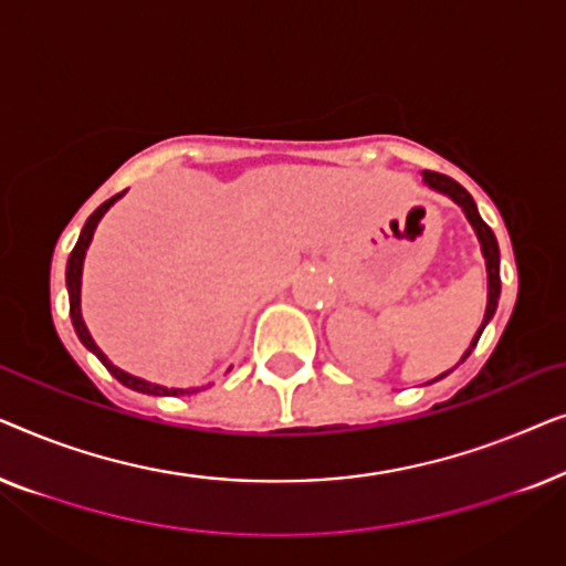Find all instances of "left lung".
<instances>
[{"label": "left lung", "mask_w": 566, "mask_h": 566, "mask_svg": "<svg viewBox=\"0 0 566 566\" xmlns=\"http://www.w3.org/2000/svg\"><path fill=\"white\" fill-rule=\"evenodd\" d=\"M424 182H428L430 188H436L438 192H446V196H451L455 203L463 208V213H467V219L471 221V227H474V231H476L479 242H482V252H484V260H486V273H490V301H486V314H484L482 327H479V332H476L474 343H471L467 355L461 358V360H467L471 350L476 347L479 337H482V329L486 327V322H490L494 316V308H497V301H500V247H497V239H494V231L482 221V216H479V211H476L474 198L469 196V190L463 188V185H459L455 180H451L448 175H440V172H424ZM448 374H451V370H448ZM448 374L438 376L436 381L446 378Z\"/></svg>", "instance_id": "8db88e82"}]
</instances>
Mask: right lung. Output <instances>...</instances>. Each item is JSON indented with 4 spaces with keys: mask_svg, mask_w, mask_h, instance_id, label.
I'll return each mask as SVG.
<instances>
[{
    "mask_svg": "<svg viewBox=\"0 0 566 566\" xmlns=\"http://www.w3.org/2000/svg\"><path fill=\"white\" fill-rule=\"evenodd\" d=\"M120 196H123V192H118V196H113L111 200H105V203L99 206L97 211L90 216L87 223H84L82 234H80V242H76L72 254H69V262H66V289H69V314H72V324H74L76 335H80V339L84 343V347H90V350L95 353L99 360H103V366H105L107 370H111V374H113L115 378H118V381H120L123 386H128V389L142 391V394H154V397H180V394H196L198 389H165V386L142 381V378H136V376L126 374V370L115 368L113 363L105 358L103 350H99V347L95 345V339L90 337V332H87V327H84V322H82V312H80V285H82V262H84V252H87V247H90V242H92V234H95L97 221L103 219L107 208H111Z\"/></svg>",
    "mask_w": 566,
    "mask_h": 566,
    "instance_id": "add662e5",
    "label": "right lung"
}]
</instances>
